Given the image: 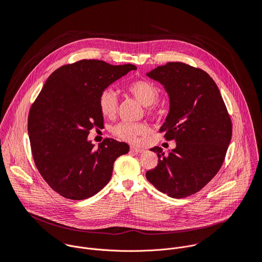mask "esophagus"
Here are the masks:
<instances>
[{
  "instance_id": "obj_1",
  "label": "esophagus",
  "mask_w": 262,
  "mask_h": 262,
  "mask_svg": "<svg viewBox=\"0 0 262 262\" xmlns=\"http://www.w3.org/2000/svg\"><path fill=\"white\" fill-rule=\"evenodd\" d=\"M130 150H132V151H134V152H136V154H142V152H144V151H145L143 148L136 147V146H130Z\"/></svg>"
}]
</instances>
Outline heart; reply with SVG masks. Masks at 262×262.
Here are the masks:
<instances>
[{
  "instance_id": "b5f03b06",
  "label": "heart",
  "mask_w": 262,
  "mask_h": 262,
  "mask_svg": "<svg viewBox=\"0 0 262 262\" xmlns=\"http://www.w3.org/2000/svg\"><path fill=\"white\" fill-rule=\"evenodd\" d=\"M125 89L143 105H151L156 103L160 96L158 87L147 80H135L126 84ZM98 107L103 117L112 119L117 114L118 99L116 93L112 89L103 90L98 97ZM150 128L143 122L128 123L120 122L113 126L112 134L120 140L136 143L140 136L149 133Z\"/></svg>"
}]
</instances>
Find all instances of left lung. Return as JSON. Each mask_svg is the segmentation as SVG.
<instances>
[{"instance_id": "obj_1", "label": "left lung", "mask_w": 262, "mask_h": 262, "mask_svg": "<svg viewBox=\"0 0 262 262\" xmlns=\"http://www.w3.org/2000/svg\"><path fill=\"white\" fill-rule=\"evenodd\" d=\"M170 97V111L160 128L176 148L167 156L156 146L158 166L146 172L156 188L172 198L196 194L214 177L225 160L232 122L209 74L182 62H169L147 73Z\"/></svg>"}]
</instances>
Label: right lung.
I'll use <instances>...</instances> for the list:
<instances>
[{
	"mask_svg": "<svg viewBox=\"0 0 262 262\" xmlns=\"http://www.w3.org/2000/svg\"><path fill=\"white\" fill-rule=\"evenodd\" d=\"M133 64L111 65L81 60L56 69L32 103L28 133L36 168L51 188L71 200H84L110 181L114 162L129 146L104 139L98 148L87 140L101 127L100 93L130 70Z\"/></svg>",
	"mask_w": 262,
	"mask_h": 262,
	"instance_id": "1",
	"label": "right lung"
}]
</instances>
